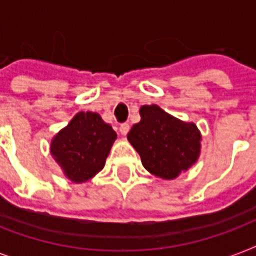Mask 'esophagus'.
<instances>
[{"mask_svg": "<svg viewBox=\"0 0 256 256\" xmlns=\"http://www.w3.org/2000/svg\"><path fill=\"white\" fill-rule=\"evenodd\" d=\"M130 130V124H120V132L122 136H126Z\"/></svg>", "mask_w": 256, "mask_h": 256, "instance_id": "1", "label": "esophagus"}]
</instances>
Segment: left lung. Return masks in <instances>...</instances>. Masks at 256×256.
<instances>
[{"instance_id": "obj_1", "label": "left lung", "mask_w": 256, "mask_h": 256, "mask_svg": "<svg viewBox=\"0 0 256 256\" xmlns=\"http://www.w3.org/2000/svg\"><path fill=\"white\" fill-rule=\"evenodd\" d=\"M140 114V122L132 126L128 140L146 170L160 178L174 179L196 162L200 132L194 124L176 120L156 104H144Z\"/></svg>"}]
</instances>
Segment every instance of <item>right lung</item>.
<instances>
[{"mask_svg":"<svg viewBox=\"0 0 256 256\" xmlns=\"http://www.w3.org/2000/svg\"><path fill=\"white\" fill-rule=\"evenodd\" d=\"M116 140V132L100 114L81 112L54 136L50 150L66 176L81 183L104 168Z\"/></svg>","mask_w":256,"mask_h":256,"instance_id":"right-lung-1","label":"right lung"}]
</instances>
